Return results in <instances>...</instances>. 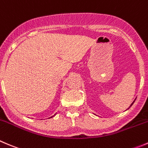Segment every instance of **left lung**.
<instances>
[{
	"label": "left lung",
	"instance_id": "8db88e82",
	"mask_svg": "<svg viewBox=\"0 0 148 148\" xmlns=\"http://www.w3.org/2000/svg\"><path fill=\"white\" fill-rule=\"evenodd\" d=\"M135 100H136V99H135ZM135 100H134V101H133V103H132V104H131V106H132V104H133V103H134V101H135Z\"/></svg>",
	"mask_w": 148,
	"mask_h": 148
}]
</instances>
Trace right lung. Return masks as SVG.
I'll return each instance as SVG.
<instances>
[{"label": "right lung", "mask_w": 148, "mask_h": 148, "mask_svg": "<svg viewBox=\"0 0 148 148\" xmlns=\"http://www.w3.org/2000/svg\"><path fill=\"white\" fill-rule=\"evenodd\" d=\"M55 115H56V114H55ZM55 115H54V116H55ZM52 117H53V116H51V118H52Z\"/></svg>", "instance_id": "add662e5"}]
</instances>
